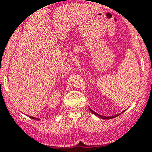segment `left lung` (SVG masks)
Listing matches in <instances>:
<instances>
[{"label": "left lung", "mask_w": 152, "mask_h": 152, "mask_svg": "<svg viewBox=\"0 0 152 152\" xmlns=\"http://www.w3.org/2000/svg\"><path fill=\"white\" fill-rule=\"evenodd\" d=\"M88 108H89V110H90V111L91 112V113H94V114H95V116H98V117H100V118H102V119H104V120H109V119H112V118H114V117H118L119 115H120V114H121V113H124V111H125V110H124V111L123 112H121V113H119V114H115V115H113V116H111V117H106V116H102V115H100V114H98V113H96V112L95 111H94V110H91V108H90V107H88Z\"/></svg>", "instance_id": "obj_1"}]
</instances>
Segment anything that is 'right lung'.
Wrapping results in <instances>:
<instances>
[{"label":"right lung","instance_id":"right-lung-1","mask_svg":"<svg viewBox=\"0 0 152 152\" xmlns=\"http://www.w3.org/2000/svg\"><path fill=\"white\" fill-rule=\"evenodd\" d=\"M29 117H30V118H32V119H33V120H40V119H39V118H36V117H31V116H29Z\"/></svg>","mask_w":152,"mask_h":152}]
</instances>
